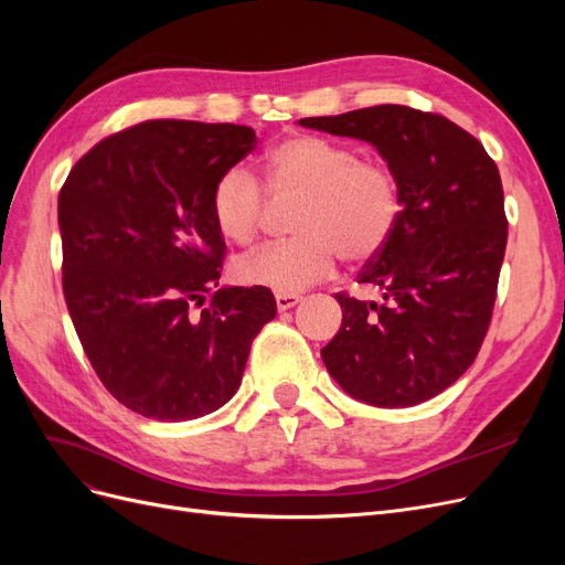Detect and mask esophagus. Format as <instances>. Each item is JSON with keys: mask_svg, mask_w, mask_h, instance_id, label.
Returning <instances> with one entry per match:
<instances>
[{"mask_svg": "<svg viewBox=\"0 0 565 565\" xmlns=\"http://www.w3.org/2000/svg\"><path fill=\"white\" fill-rule=\"evenodd\" d=\"M301 301V297L299 295H282V292H278L276 295V306H278V311H289V309H295V306Z\"/></svg>", "mask_w": 565, "mask_h": 565, "instance_id": "obj_1", "label": "esophagus"}]
</instances>
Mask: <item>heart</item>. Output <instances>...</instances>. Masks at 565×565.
I'll return each instance as SVG.
<instances>
[{
  "mask_svg": "<svg viewBox=\"0 0 565 565\" xmlns=\"http://www.w3.org/2000/svg\"><path fill=\"white\" fill-rule=\"evenodd\" d=\"M270 193H301L292 241L268 245L237 262L235 276L254 287L295 295L328 280L341 254L367 262L396 228L401 193L382 162L363 160L344 141L297 134L273 148L264 162ZM266 195L245 167L235 164L212 188V216L218 233L249 245L262 231Z\"/></svg>",
  "mask_w": 565,
  "mask_h": 565,
  "instance_id": "b5f03b06",
  "label": "heart"
}]
</instances>
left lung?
I'll return each instance as SVG.
<instances>
[{"mask_svg":"<svg viewBox=\"0 0 565 565\" xmlns=\"http://www.w3.org/2000/svg\"><path fill=\"white\" fill-rule=\"evenodd\" d=\"M299 125L372 143L401 193L396 228L358 276L382 301L337 295L341 328L320 349L322 363L363 403L429 401L469 370L492 318L507 247L498 164L448 117L407 106Z\"/></svg>","mask_w":565,"mask_h":565,"instance_id":"1","label":"left lung"}]
</instances>
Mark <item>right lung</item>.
I'll return each instance as SVG.
<instances>
[{
    "label": "right lung",
    "mask_w": 565,
    "mask_h": 565,
    "mask_svg": "<svg viewBox=\"0 0 565 565\" xmlns=\"http://www.w3.org/2000/svg\"><path fill=\"white\" fill-rule=\"evenodd\" d=\"M256 148L243 125L148 119L96 143L58 195L63 295L98 380L148 419L210 415L276 318L266 287H218L216 179Z\"/></svg>",
    "instance_id": "add662e5"
}]
</instances>
